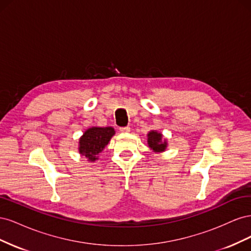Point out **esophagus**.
<instances>
[{
    "label": "esophagus",
    "mask_w": 251,
    "mask_h": 251,
    "mask_svg": "<svg viewBox=\"0 0 251 251\" xmlns=\"http://www.w3.org/2000/svg\"><path fill=\"white\" fill-rule=\"evenodd\" d=\"M119 131L121 132V133H128L131 131V127L130 126H126V127H120L119 128Z\"/></svg>",
    "instance_id": "obj_1"
}]
</instances>
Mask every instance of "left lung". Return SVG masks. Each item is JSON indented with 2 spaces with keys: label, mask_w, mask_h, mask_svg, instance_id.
<instances>
[{
  "label": "left lung",
  "mask_w": 251,
  "mask_h": 251,
  "mask_svg": "<svg viewBox=\"0 0 251 251\" xmlns=\"http://www.w3.org/2000/svg\"><path fill=\"white\" fill-rule=\"evenodd\" d=\"M148 146L154 153H163L168 148V139L163 138V135L155 130L148 133Z\"/></svg>",
  "instance_id": "left-lung-1"
}]
</instances>
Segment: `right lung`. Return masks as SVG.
Listing matches in <instances>:
<instances>
[{"mask_svg":"<svg viewBox=\"0 0 251 251\" xmlns=\"http://www.w3.org/2000/svg\"><path fill=\"white\" fill-rule=\"evenodd\" d=\"M115 135L112 126H92L83 132L78 140V153L87 158L89 162L98 160L102 150L108 146Z\"/></svg>","mask_w":251,"mask_h":251,"instance_id":"right-lung-1","label":"right lung"}]
</instances>
